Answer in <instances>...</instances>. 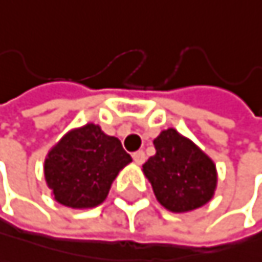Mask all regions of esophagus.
Wrapping results in <instances>:
<instances>
[{"instance_id":"1","label":"esophagus","mask_w":262,"mask_h":262,"mask_svg":"<svg viewBox=\"0 0 262 262\" xmlns=\"http://www.w3.org/2000/svg\"><path fill=\"white\" fill-rule=\"evenodd\" d=\"M132 157H134L135 163H138V165H141V163L146 162V154L143 152V150H137V152L132 154Z\"/></svg>"}]
</instances>
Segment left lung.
Returning a JSON list of instances; mask_svg holds the SVG:
<instances>
[{
    "instance_id": "left-lung-1",
    "label": "left lung",
    "mask_w": 262,
    "mask_h": 262,
    "mask_svg": "<svg viewBox=\"0 0 262 262\" xmlns=\"http://www.w3.org/2000/svg\"><path fill=\"white\" fill-rule=\"evenodd\" d=\"M156 156L143 171L156 198L171 212H187L212 198L217 187L215 165L200 147L168 128L154 140Z\"/></svg>"
}]
</instances>
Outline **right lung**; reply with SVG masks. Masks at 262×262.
<instances>
[{
	"label": "right lung",
	"mask_w": 262,
	"mask_h": 262,
	"mask_svg": "<svg viewBox=\"0 0 262 262\" xmlns=\"http://www.w3.org/2000/svg\"><path fill=\"white\" fill-rule=\"evenodd\" d=\"M132 162L121 141L105 135L99 125L86 124L69 132L45 160V181L55 200L67 207L100 204L119 169Z\"/></svg>",
	"instance_id": "obj_1"
}]
</instances>
